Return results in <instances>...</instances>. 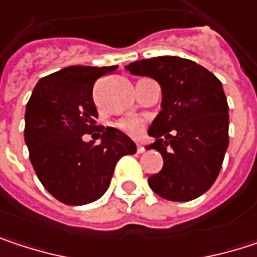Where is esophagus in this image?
<instances>
[{
    "label": "esophagus",
    "mask_w": 257,
    "mask_h": 257,
    "mask_svg": "<svg viewBox=\"0 0 257 257\" xmlns=\"http://www.w3.org/2000/svg\"><path fill=\"white\" fill-rule=\"evenodd\" d=\"M137 152H138V153H144V147H143L141 144H138V146H137Z\"/></svg>",
    "instance_id": "34e87169"
}]
</instances>
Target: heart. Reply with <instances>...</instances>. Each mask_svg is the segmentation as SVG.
<instances>
[{
	"instance_id": "obj_1",
	"label": "heart",
	"mask_w": 257,
	"mask_h": 257,
	"mask_svg": "<svg viewBox=\"0 0 257 257\" xmlns=\"http://www.w3.org/2000/svg\"><path fill=\"white\" fill-rule=\"evenodd\" d=\"M120 128L131 135H137L143 131V120L140 119H128L120 123Z\"/></svg>"
}]
</instances>
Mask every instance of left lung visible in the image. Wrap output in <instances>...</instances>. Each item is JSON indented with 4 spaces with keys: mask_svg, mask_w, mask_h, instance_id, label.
Returning <instances> with one entry per match:
<instances>
[{
    "mask_svg": "<svg viewBox=\"0 0 257 257\" xmlns=\"http://www.w3.org/2000/svg\"><path fill=\"white\" fill-rule=\"evenodd\" d=\"M129 73L161 84V111L146 149L164 158L159 173L149 177L150 189L164 199L186 202L205 193L216 181L229 144V108L223 86L213 73L179 56L135 61Z\"/></svg>",
    "mask_w": 257,
    "mask_h": 257,
    "instance_id": "obj_1",
    "label": "left lung"
}]
</instances>
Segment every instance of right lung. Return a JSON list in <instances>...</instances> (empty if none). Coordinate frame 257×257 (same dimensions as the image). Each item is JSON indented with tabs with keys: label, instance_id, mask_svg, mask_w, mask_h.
I'll return each instance as SVG.
<instances>
[{
	"label": "right lung",
	"instance_id": "add662e5",
	"mask_svg": "<svg viewBox=\"0 0 257 257\" xmlns=\"http://www.w3.org/2000/svg\"><path fill=\"white\" fill-rule=\"evenodd\" d=\"M113 67L73 65L43 77L26 104L25 143L35 174L46 190L67 205L99 199L110 186L117 161L137 152L135 143L116 128L95 126L98 111L92 89ZM98 132L101 143L82 141Z\"/></svg>",
	"mask_w": 257,
	"mask_h": 257
}]
</instances>
